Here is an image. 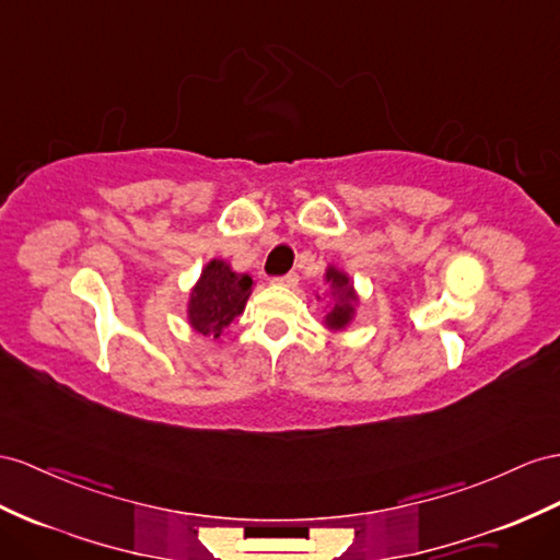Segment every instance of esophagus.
<instances>
[{
  "instance_id": "esophagus-1",
  "label": "esophagus",
  "mask_w": 560,
  "mask_h": 560,
  "mask_svg": "<svg viewBox=\"0 0 560 560\" xmlns=\"http://www.w3.org/2000/svg\"><path fill=\"white\" fill-rule=\"evenodd\" d=\"M275 283L277 285H285V289H295V285H298V275H295V271H289V275L275 279Z\"/></svg>"
}]
</instances>
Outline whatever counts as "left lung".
<instances>
[{"mask_svg":"<svg viewBox=\"0 0 560 560\" xmlns=\"http://www.w3.org/2000/svg\"><path fill=\"white\" fill-rule=\"evenodd\" d=\"M324 281L328 285V298H331V305H326V317H324V326L328 331H346V328L352 324L354 314H357V305H360V295H357L354 285L348 277V271L338 269L336 265H328L324 271ZM317 300H322L317 295Z\"/></svg>","mask_w":560,"mask_h":560,"instance_id":"8db88e82","label":"left lung"}]
</instances>
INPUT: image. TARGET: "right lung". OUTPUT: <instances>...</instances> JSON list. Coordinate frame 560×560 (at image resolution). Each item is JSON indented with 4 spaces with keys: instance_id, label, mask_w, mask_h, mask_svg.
I'll return each instance as SVG.
<instances>
[{
    "instance_id": "add662e5",
    "label": "right lung",
    "mask_w": 560,
    "mask_h": 560,
    "mask_svg": "<svg viewBox=\"0 0 560 560\" xmlns=\"http://www.w3.org/2000/svg\"><path fill=\"white\" fill-rule=\"evenodd\" d=\"M253 285L248 275H238L226 260L212 257L189 293V303H186L189 326L200 336L220 340L246 310Z\"/></svg>"
}]
</instances>
